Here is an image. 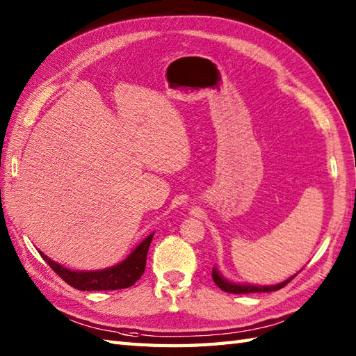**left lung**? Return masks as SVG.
<instances>
[{
	"label": "left lung",
	"instance_id": "8db88e82",
	"mask_svg": "<svg viewBox=\"0 0 356 356\" xmlns=\"http://www.w3.org/2000/svg\"><path fill=\"white\" fill-rule=\"evenodd\" d=\"M293 277H295V275H293ZM293 277H291L289 280H286V282L280 283V284H275V286L234 284V283L226 282V280L222 278V275L218 274V272H217L216 269H213V280H214V283H216L218 287H220L222 291L228 292V293H254V292H272V291H278V289H282V287H284L287 283H289Z\"/></svg>",
	"mask_w": 356,
	"mask_h": 356
}]
</instances>
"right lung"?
I'll use <instances>...</instances> for the list:
<instances>
[{
    "instance_id": "obj_1",
    "label": "right lung",
    "mask_w": 356,
    "mask_h": 356,
    "mask_svg": "<svg viewBox=\"0 0 356 356\" xmlns=\"http://www.w3.org/2000/svg\"><path fill=\"white\" fill-rule=\"evenodd\" d=\"M153 234L148 236L142 243L134 249L127 260H124L118 266H113L102 270L93 272H76L63 268L61 264L51 261L47 255L42 252L41 257L45 263L53 269V272L61 277L67 284H70L74 289L79 291H116L125 289L133 286L142 277L147 264V254Z\"/></svg>"
}]
</instances>
